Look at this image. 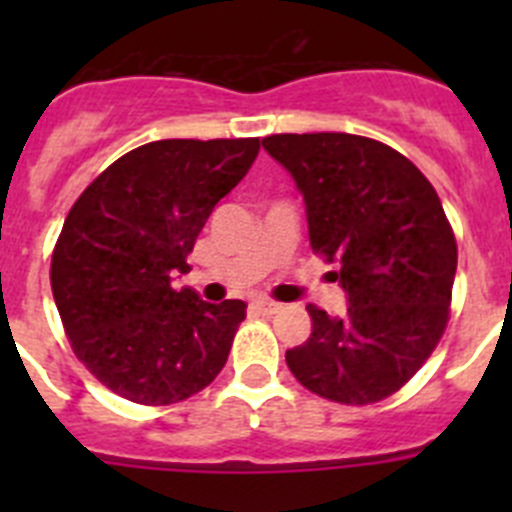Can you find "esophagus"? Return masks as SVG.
<instances>
[{"mask_svg": "<svg viewBox=\"0 0 512 512\" xmlns=\"http://www.w3.org/2000/svg\"><path fill=\"white\" fill-rule=\"evenodd\" d=\"M251 307L256 312H261V315H274V312H279V307H282V305H277V302H271V300H264V297H259V300L251 302Z\"/></svg>", "mask_w": 512, "mask_h": 512, "instance_id": "obj_1", "label": "esophagus"}]
</instances>
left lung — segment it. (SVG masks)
<instances>
[{
    "label": "left lung",
    "instance_id": "obj_1",
    "mask_svg": "<svg viewBox=\"0 0 512 512\" xmlns=\"http://www.w3.org/2000/svg\"><path fill=\"white\" fill-rule=\"evenodd\" d=\"M305 200L312 251L338 271L346 312L307 305L312 333L289 348L297 382L325 400L369 405L408 382L441 341L456 241L436 189L413 161L351 133L261 140Z\"/></svg>",
    "mask_w": 512,
    "mask_h": 512
}]
</instances>
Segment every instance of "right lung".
Returning <instances> with one entry per match:
<instances>
[{
  "label": "right lung",
  "mask_w": 512,
  "mask_h": 512,
  "mask_svg": "<svg viewBox=\"0 0 512 512\" xmlns=\"http://www.w3.org/2000/svg\"><path fill=\"white\" fill-rule=\"evenodd\" d=\"M259 148V138L153 140L71 207L53 251V300L79 361L125 400H187L228 361L246 302L212 305L171 282Z\"/></svg>",
  "instance_id": "1"
}]
</instances>
